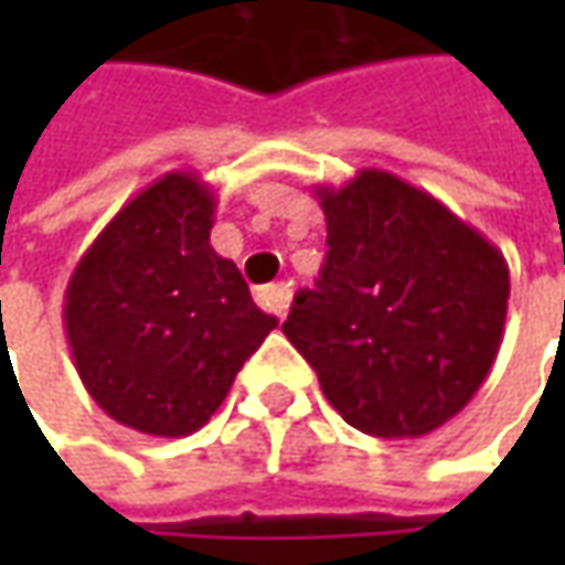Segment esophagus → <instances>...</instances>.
Masks as SVG:
<instances>
[{
    "instance_id": "34e87169",
    "label": "esophagus",
    "mask_w": 565,
    "mask_h": 565,
    "mask_svg": "<svg viewBox=\"0 0 565 565\" xmlns=\"http://www.w3.org/2000/svg\"><path fill=\"white\" fill-rule=\"evenodd\" d=\"M289 301H292V292H289V286H286V282H273V286L257 289V305L276 317H286V311H289Z\"/></svg>"
}]
</instances>
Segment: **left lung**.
I'll list each match as a JSON object with an SVG mask.
<instances>
[{"mask_svg": "<svg viewBox=\"0 0 565 565\" xmlns=\"http://www.w3.org/2000/svg\"><path fill=\"white\" fill-rule=\"evenodd\" d=\"M327 260L282 333L361 434L402 440L466 408L503 342L510 267L434 194L383 169L317 185Z\"/></svg>", "mask_w": 565, "mask_h": 565, "instance_id": "1", "label": "left lung"}]
</instances>
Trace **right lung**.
<instances>
[{"label":"right lung","mask_w":565,"mask_h":565,"mask_svg":"<svg viewBox=\"0 0 565 565\" xmlns=\"http://www.w3.org/2000/svg\"><path fill=\"white\" fill-rule=\"evenodd\" d=\"M213 210L201 175L166 172L109 220L65 289L62 320L84 390L150 437L204 427L276 327L210 245Z\"/></svg>","instance_id":"add662e5"}]
</instances>
